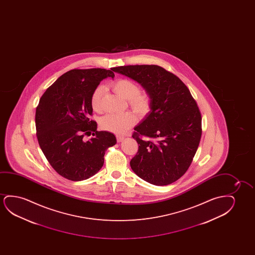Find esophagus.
<instances>
[{
	"label": "esophagus",
	"instance_id": "1",
	"mask_svg": "<svg viewBox=\"0 0 255 255\" xmlns=\"http://www.w3.org/2000/svg\"><path fill=\"white\" fill-rule=\"evenodd\" d=\"M125 139V136H120V135H117V141L120 143V142H122L123 140Z\"/></svg>",
	"mask_w": 255,
	"mask_h": 255
}]
</instances>
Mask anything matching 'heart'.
Wrapping results in <instances>:
<instances>
[{"label": "heart", "mask_w": 255, "mask_h": 255, "mask_svg": "<svg viewBox=\"0 0 255 255\" xmlns=\"http://www.w3.org/2000/svg\"><path fill=\"white\" fill-rule=\"evenodd\" d=\"M110 85L117 94L127 99L128 105L138 118H143L149 113L151 106L150 95L144 92H140L139 85L134 81L127 78H120L112 82ZM103 92L104 90L100 86L96 88L92 92L91 105L94 112H101L103 111ZM136 122V116L132 112H126L119 114L111 113L100 119V127L107 131L122 134L126 132L129 127L134 126Z\"/></svg>", "instance_id": "heart-1"}]
</instances>
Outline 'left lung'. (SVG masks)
Masks as SVG:
<instances>
[{
    "label": "left lung",
    "instance_id": "obj_1",
    "mask_svg": "<svg viewBox=\"0 0 255 255\" xmlns=\"http://www.w3.org/2000/svg\"><path fill=\"white\" fill-rule=\"evenodd\" d=\"M112 70L139 83L151 99L150 112L134 128L138 151L129 162L132 171L152 185L177 181L192 164L202 134L201 114L188 88L157 65Z\"/></svg>",
    "mask_w": 255,
    "mask_h": 255
}]
</instances>
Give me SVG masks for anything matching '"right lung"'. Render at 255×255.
<instances>
[{
  "instance_id": "right-lung-1",
  "label": "right lung",
  "mask_w": 255,
  "mask_h": 255,
  "mask_svg": "<svg viewBox=\"0 0 255 255\" xmlns=\"http://www.w3.org/2000/svg\"><path fill=\"white\" fill-rule=\"evenodd\" d=\"M108 77H115L112 69L70 70L46 90L36 107L39 145L53 169L69 180L96 174L104 165L105 151L117 143L114 134L98 131L97 122L90 119L92 92ZM91 132L94 137L84 140Z\"/></svg>"
}]
</instances>
